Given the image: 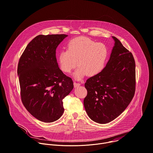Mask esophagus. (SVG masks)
I'll list each match as a JSON object with an SVG mask.
<instances>
[{"instance_id":"1","label":"esophagus","mask_w":153,"mask_h":153,"mask_svg":"<svg viewBox=\"0 0 153 153\" xmlns=\"http://www.w3.org/2000/svg\"><path fill=\"white\" fill-rule=\"evenodd\" d=\"M74 87H78L81 85V84L79 82H74Z\"/></svg>"}]
</instances>
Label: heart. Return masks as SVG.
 Returning a JSON list of instances; mask_svg holds the SVG:
<instances>
[{"label":"heart","instance_id":"heart-1","mask_svg":"<svg viewBox=\"0 0 153 153\" xmlns=\"http://www.w3.org/2000/svg\"><path fill=\"white\" fill-rule=\"evenodd\" d=\"M107 56L108 50L103 43L85 37H78L68 42L67 50L59 52L58 63L65 74L71 73L78 65L74 76L81 79L87 75L92 76L100 73L105 66Z\"/></svg>","mask_w":153,"mask_h":153}]
</instances>
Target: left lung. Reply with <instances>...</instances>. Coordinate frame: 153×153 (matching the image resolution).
<instances>
[{
	"label": "left lung",
	"mask_w": 153,
	"mask_h": 153,
	"mask_svg": "<svg viewBox=\"0 0 153 153\" xmlns=\"http://www.w3.org/2000/svg\"><path fill=\"white\" fill-rule=\"evenodd\" d=\"M108 62L102 71L87 79L84 100L89 117L99 124L112 121L130 104L136 90L133 55L115 37Z\"/></svg>",
	"instance_id": "1"
}]
</instances>
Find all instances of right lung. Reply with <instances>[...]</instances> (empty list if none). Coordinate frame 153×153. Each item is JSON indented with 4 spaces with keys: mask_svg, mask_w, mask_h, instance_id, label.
Here are the masks:
<instances>
[{
    "mask_svg": "<svg viewBox=\"0 0 153 153\" xmlns=\"http://www.w3.org/2000/svg\"><path fill=\"white\" fill-rule=\"evenodd\" d=\"M68 35H39L27 45L17 68L20 97L26 110L44 123L58 120L63 100L74 88L71 78L59 69L56 49Z\"/></svg>",
    "mask_w": 153,
    "mask_h": 153,
    "instance_id": "1",
    "label": "right lung"
}]
</instances>
